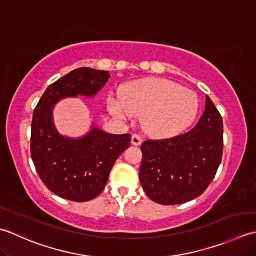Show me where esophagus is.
<instances>
[{"label": "esophagus", "mask_w": 256, "mask_h": 256, "mask_svg": "<svg viewBox=\"0 0 256 256\" xmlns=\"http://www.w3.org/2000/svg\"><path fill=\"white\" fill-rule=\"evenodd\" d=\"M142 142V137L138 134H132V144L134 146H139Z\"/></svg>", "instance_id": "34e87169"}]
</instances>
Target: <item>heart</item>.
<instances>
[{
    "label": "heart",
    "mask_w": 256,
    "mask_h": 256,
    "mask_svg": "<svg viewBox=\"0 0 256 256\" xmlns=\"http://www.w3.org/2000/svg\"><path fill=\"white\" fill-rule=\"evenodd\" d=\"M108 109L120 119L142 116L146 132L156 137H170L194 120L199 100L194 92L176 82L146 78L127 85L120 98H109Z\"/></svg>",
    "instance_id": "heart-1"
}]
</instances>
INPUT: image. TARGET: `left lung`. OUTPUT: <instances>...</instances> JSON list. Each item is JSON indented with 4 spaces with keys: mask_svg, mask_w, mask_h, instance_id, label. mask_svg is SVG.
<instances>
[{
    "mask_svg": "<svg viewBox=\"0 0 256 256\" xmlns=\"http://www.w3.org/2000/svg\"><path fill=\"white\" fill-rule=\"evenodd\" d=\"M140 184L151 200L164 206L196 199L214 178L223 152V122L210 97L190 132L142 144Z\"/></svg>",
    "mask_w": 256,
    "mask_h": 256,
    "instance_id": "left-lung-1",
    "label": "left lung"
}]
</instances>
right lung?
I'll return each mask as SVG.
<instances>
[{"label":"right lung","instance_id":"add662e5","mask_svg":"<svg viewBox=\"0 0 256 256\" xmlns=\"http://www.w3.org/2000/svg\"><path fill=\"white\" fill-rule=\"evenodd\" d=\"M109 77L107 70L76 68L46 88L34 109L30 157L48 189L66 200L85 202L100 194L132 136L107 134L94 126L82 138L62 137L53 124L54 105L65 97L96 95Z\"/></svg>","mask_w":256,"mask_h":256}]
</instances>
